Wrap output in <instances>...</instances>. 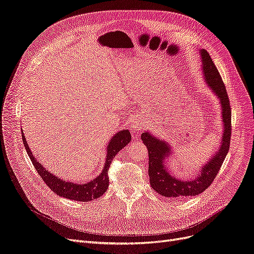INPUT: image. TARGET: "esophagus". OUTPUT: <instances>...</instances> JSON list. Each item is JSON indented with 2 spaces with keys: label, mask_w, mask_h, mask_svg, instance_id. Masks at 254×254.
<instances>
[{
  "label": "esophagus",
  "mask_w": 254,
  "mask_h": 254,
  "mask_svg": "<svg viewBox=\"0 0 254 254\" xmlns=\"http://www.w3.org/2000/svg\"><path fill=\"white\" fill-rule=\"evenodd\" d=\"M144 126H145V121L141 117L135 116L134 118L130 119L129 127L133 130V132H136V133L141 132V130L144 128Z\"/></svg>",
  "instance_id": "34e87169"
}]
</instances>
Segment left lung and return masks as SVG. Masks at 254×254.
<instances>
[{
    "label": "left lung",
    "instance_id": "left-lung-1",
    "mask_svg": "<svg viewBox=\"0 0 254 254\" xmlns=\"http://www.w3.org/2000/svg\"><path fill=\"white\" fill-rule=\"evenodd\" d=\"M202 70L205 81L220 99L222 108V121L224 126L223 135L219 149L200 168V175L192 180H180L167 171L165 158L171 157V146L164 140L158 139L151 133L141 134V140L148 151V176L152 189L167 198L196 195L208 189L217 177L220 168L229 151L231 137V109L226 88L221 75L215 67L209 53L202 49Z\"/></svg>",
    "mask_w": 254,
    "mask_h": 254
}]
</instances>
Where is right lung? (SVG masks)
<instances>
[{
	"label": "right lung",
	"mask_w": 254,
	"mask_h": 254,
	"mask_svg": "<svg viewBox=\"0 0 254 254\" xmlns=\"http://www.w3.org/2000/svg\"><path fill=\"white\" fill-rule=\"evenodd\" d=\"M130 138L132 137H130V133L127 129H122L113 136L112 139L110 140V142L108 143L107 160L105 163V167H103L100 175L90 182L83 183V184H77V183L62 180L61 178L55 177L53 174L47 171L40 162H37L35 157L32 155V152L30 151L29 146H28L24 133L22 132V139L26 148V152L28 156H29L30 160L32 161V164L34 165L35 170L37 171V173H39V175L41 176L44 182L47 184V186H48L52 191H54L60 196H64V198L79 201V202H89L94 199H97L107 191L109 187L108 170L111 165L113 158L117 155V153L120 151V149H122L129 143Z\"/></svg>",
	"instance_id": "add662e5"
}]
</instances>
